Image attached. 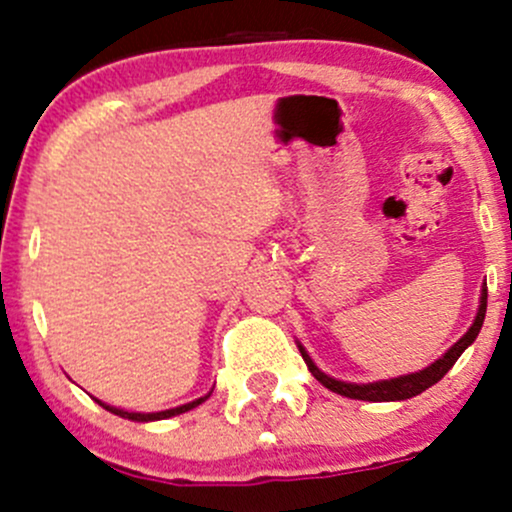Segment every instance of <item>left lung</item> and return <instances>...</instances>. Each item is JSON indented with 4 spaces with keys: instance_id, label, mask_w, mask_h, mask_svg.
Returning <instances> with one entry per match:
<instances>
[{
    "instance_id": "obj_1",
    "label": "left lung",
    "mask_w": 512,
    "mask_h": 512,
    "mask_svg": "<svg viewBox=\"0 0 512 512\" xmlns=\"http://www.w3.org/2000/svg\"><path fill=\"white\" fill-rule=\"evenodd\" d=\"M485 307H488V289L483 287V292H480L478 314H476V319H473L471 329H468V332L463 334V337L458 339V342L453 344V347L448 349L441 359H436L431 366L416 371V374L374 381V384H347V381L332 379V376L324 374V371L319 369L312 359H309V354L304 352L302 344H297V347H299V354H302L304 364H307L309 371H312L314 379H317L322 386H327L329 391H334V394H342V396H347V399H359V401H404V399H411V396H418L421 391H426L428 386L438 384V381L448 374V369L456 364L458 356L466 352L473 342H476L480 327H483Z\"/></svg>"
}]
</instances>
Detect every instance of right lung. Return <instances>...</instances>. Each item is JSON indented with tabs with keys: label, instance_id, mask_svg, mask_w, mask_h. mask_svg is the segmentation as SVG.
<instances>
[{
	"label": "right lung",
	"instance_id": "obj_1",
	"mask_svg": "<svg viewBox=\"0 0 512 512\" xmlns=\"http://www.w3.org/2000/svg\"><path fill=\"white\" fill-rule=\"evenodd\" d=\"M210 394H213V391H210ZM210 394H208V396H210ZM208 396H200V399L190 401V404H183V406H178V409L156 411V414H138V411H123V409H116V406H108V404H103V401H98V399H94V401H96L98 406H103V409H106V411H111V414H116V416H121V418H128V421H160V418L178 416V414H185V411L195 409V406H200V404H203V401H208Z\"/></svg>",
	"mask_w": 512,
	"mask_h": 512
}]
</instances>
